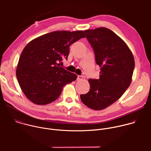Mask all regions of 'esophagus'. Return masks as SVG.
Returning a JSON list of instances; mask_svg holds the SVG:
<instances>
[{
    "label": "esophagus",
    "mask_w": 151,
    "mask_h": 151,
    "mask_svg": "<svg viewBox=\"0 0 151 151\" xmlns=\"http://www.w3.org/2000/svg\"><path fill=\"white\" fill-rule=\"evenodd\" d=\"M84 78V77L83 76H81V75H78V77H77V80L78 81H80V80H82Z\"/></svg>",
    "instance_id": "esophagus-1"
}]
</instances>
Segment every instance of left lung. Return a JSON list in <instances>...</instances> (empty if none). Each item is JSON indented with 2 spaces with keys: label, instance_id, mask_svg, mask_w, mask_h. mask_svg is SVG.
<instances>
[{
  "label": "left lung",
  "instance_id": "obj_1",
  "mask_svg": "<svg viewBox=\"0 0 151 151\" xmlns=\"http://www.w3.org/2000/svg\"><path fill=\"white\" fill-rule=\"evenodd\" d=\"M84 33L101 69L100 78L90 79V91L80 97L90 108L102 110L117 101L129 87L134 59L125 42L111 30L100 27Z\"/></svg>",
  "mask_w": 151,
  "mask_h": 151
}]
</instances>
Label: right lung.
<instances>
[{
	"label": "right lung",
	"mask_w": 151,
	"mask_h": 151,
	"mask_svg": "<svg viewBox=\"0 0 151 151\" xmlns=\"http://www.w3.org/2000/svg\"><path fill=\"white\" fill-rule=\"evenodd\" d=\"M82 37H85L83 31H55L33 39L25 47L16 76L29 100L39 105L51 103L58 98L64 85L76 79V75L58 63L63 58L68 60L70 46Z\"/></svg>",
	"instance_id": "1"
}]
</instances>
